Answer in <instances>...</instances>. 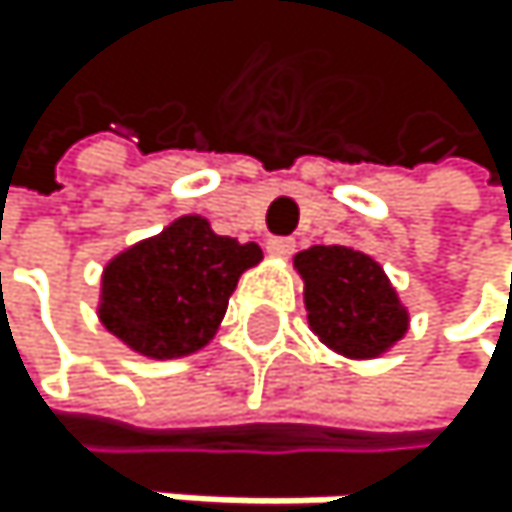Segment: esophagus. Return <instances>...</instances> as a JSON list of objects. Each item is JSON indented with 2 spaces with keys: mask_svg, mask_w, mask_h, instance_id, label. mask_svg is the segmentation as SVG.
<instances>
[{
  "mask_svg": "<svg viewBox=\"0 0 512 512\" xmlns=\"http://www.w3.org/2000/svg\"><path fill=\"white\" fill-rule=\"evenodd\" d=\"M267 254H270V258H279V261L291 258V254H294V239H285V236L267 239Z\"/></svg>",
  "mask_w": 512,
  "mask_h": 512,
  "instance_id": "esophagus-1",
  "label": "esophagus"
}]
</instances>
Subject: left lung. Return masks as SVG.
<instances>
[{"label":"left lung","mask_w":512,"mask_h":512,"mask_svg":"<svg viewBox=\"0 0 512 512\" xmlns=\"http://www.w3.org/2000/svg\"><path fill=\"white\" fill-rule=\"evenodd\" d=\"M307 322L344 359H378L408 331V307L384 267L356 245H310L294 254Z\"/></svg>","instance_id":"8db88e82"}]
</instances>
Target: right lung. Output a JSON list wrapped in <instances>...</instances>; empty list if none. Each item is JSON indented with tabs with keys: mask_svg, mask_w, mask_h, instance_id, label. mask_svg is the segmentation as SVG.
I'll use <instances>...</instances> for the list:
<instances>
[{
	"mask_svg": "<svg viewBox=\"0 0 512 512\" xmlns=\"http://www.w3.org/2000/svg\"><path fill=\"white\" fill-rule=\"evenodd\" d=\"M261 261L258 242L218 236L202 214H181L107 261L97 319L137 356H190L211 344L239 276Z\"/></svg>",
	"mask_w": 512,
	"mask_h": 512,
	"instance_id": "1",
	"label": "right lung"
}]
</instances>
